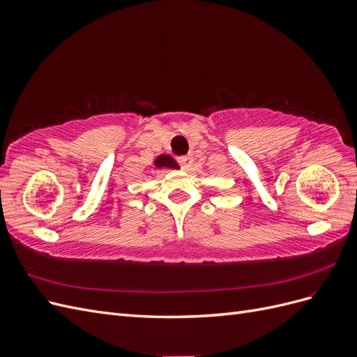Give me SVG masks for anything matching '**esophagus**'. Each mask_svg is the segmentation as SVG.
<instances>
[{
  "label": "esophagus",
  "instance_id": "34e87169",
  "mask_svg": "<svg viewBox=\"0 0 357 357\" xmlns=\"http://www.w3.org/2000/svg\"><path fill=\"white\" fill-rule=\"evenodd\" d=\"M192 162H193V159H192L190 155H188V156H180V158H178V164H180V167H181L183 169H185V171H189V169H190Z\"/></svg>",
  "mask_w": 357,
  "mask_h": 357
}]
</instances>
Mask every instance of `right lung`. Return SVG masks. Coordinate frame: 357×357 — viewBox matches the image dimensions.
Returning <instances> with one entry per match:
<instances>
[{
  "mask_svg": "<svg viewBox=\"0 0 357 357\" xmlns=\"http://www.w3.org/2000/svg\"><path fill=\"white\" fill-rule=\"evenodd\" d=\"M155 167L158 168V169H160V168H172V169H178L180 167H178V164L176 162V159L174 158H171V156H168V155H159L156 159H155Z\"/></svg>",
  "mask_w": 357,
  "mask_h": 357,
  "instance_id": "add662e5",
  "label": "right lung"
}]
</instances>
